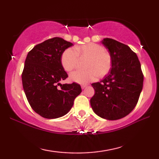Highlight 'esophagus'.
<instances>
[{"label":"esophagus","mask_w":159,"mask_h":159,"mask_svg":"<svg viewBox=\"0 0 159 159\" xmlns=\"http://www.w3.org/2000/svg\"><path fill=\"white\" fill-rule=\"evenodd\" d=\"M86 87H87V85H81V88H82V89H84V88H86Z\"/></svg>","instance_id":"1"}]
</instances>
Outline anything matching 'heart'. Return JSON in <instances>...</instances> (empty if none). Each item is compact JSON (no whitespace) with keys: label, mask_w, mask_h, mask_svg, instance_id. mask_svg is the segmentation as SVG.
Wrapping results in <instances>:
<instances>
[{"label":"heart","mask_w":159,"mask_h":159,"mask_svg":"<svg viewBox=\"0 0 159 159\" xmlns=\"http://www.w3.org/2000/svg\"><path fill=\"white\" fill-rule=\"evenodd\" d=\"M79 57L81 60L88 59L86 71H74L70 75V79L75 83L85 85L97 77H104L111 69L112 59L105 48L100 45L90 43L67 48L61 56V64L66 71H71L76 68Z\"/></svg>","instance_id":"b5f03b06"}]
</instances>
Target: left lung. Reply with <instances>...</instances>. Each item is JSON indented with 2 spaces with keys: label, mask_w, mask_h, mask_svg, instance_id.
I'll return each mask as SVG.
<instances>
[{
  "label": "left lung",
  "mask_w": 159,
  "mask_h": 159,
  "mask_svg": "<svg viewBox=\"0 0 159 159\" xmlns=\"http://www.w3.org/2000/svg\"><path fill=\"white\" fill-rule=\"evenodd\" d=\"M112 59L111 69L100 82L92 84L93 111L107 120L125 117L135 107L143 87L144 76L138 56L130 47L116 40L101 41Z\"/></svg>",
  "instance_id": "obj_1"
}]
</instances>
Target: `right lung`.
I'll return each instance as SVG.
<instances>
[{
  "mask_svg": "<svg viewBox=\"0 0 159 159\" xmlns=\"http://www.w3.org/2000/svg\"><path fill=\"white\" fill-rule=\"evenodd\" d=\"M72 45L55 37L36 45L26 56L21 75L24 91L31 108L42 117L52 119L63 116L81 93L78 83H60L68 77L61 64V54Z\"/></svg>",
  "mask_w": 159,
  "mask_h": 159,
  "instance_id": "right-lung-1",
  "label": "right lung"
}]
</instances>
